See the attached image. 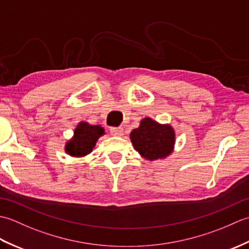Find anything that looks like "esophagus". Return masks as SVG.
Listing matches in <instances>:
<instances>
[{
	"mask_svg": "<svg viewBox=\"0 0 249 249\" xmlns=\"http://www.w3.org/2000/svg\"><path fill=\"white\" fill-rule=\"evenodd\" d=\"M110 133L113 136H122L124 133V129L122 127H110Z\"/></svg>",
	"mask_w": 249,
	"mask_h": 249,
	"instance_id": "obj_1",
	"label": "esophagus"
}]
</instances>
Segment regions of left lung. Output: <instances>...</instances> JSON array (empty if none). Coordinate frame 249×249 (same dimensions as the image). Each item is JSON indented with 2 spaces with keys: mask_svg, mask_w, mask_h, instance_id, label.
Here are the masks:
<instances>
[{
  "mask_svg": "<svg viewBox=\"0 0 249 249\" xmlns=\"http://www.w3.org/2000/svg\"><path fill=\"white\" fill-rule=\"evenodd\" d=\"M130 139L136 151L145 160L165 158L173 150L176 134L170 125H160L150 118L141 121L138 128L130 133Z\"/></svg>",
  "mask_w": 249,
  "mask_h": 249,
  "instance_id": "8db88e82",
  "label": "left lung"
}]
</instances>
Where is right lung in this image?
I'll return each mask as SVG.
<instances>
[{
	"instance_id": "1",
	"label": "right lung",
	"mask_w": 249,
	"mask_h": 249,
	"mask_svg": "<svg viewBox=\"0 0 249 249\" xmlns=\"http://www.w3.org/2000/svg\"><path fill=\"white\" fill-rule=\"evenodd\" d=\"M104 134L105 130L99 125H89L87 122H81L73 131L72 139L66 143L65 151L73 157L86 156L93 151L96 141Z\"/></svg>"
}]
</instances>
